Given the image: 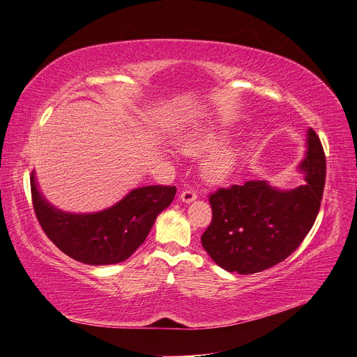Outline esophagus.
I'll return each mask as SVG.
<instances>
[{"mask_svg": "<svg viewBox=\"0 0 357 357\" xmlns=\"http://www.w3.org/2000/svg\"><path fill=\"white\" fill-rule=\"evenodd\" d=\"M198 198V194L194 191V189H185V191L181 192V199L183 202H192Z\"/></svg>", "mask_w": 357, "mask_h": 357, "instance_id": "1", "label": "esophagus"}]
</instances>
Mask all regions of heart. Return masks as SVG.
<instances>
[{
    "label": "heart",
    "instance_id": "b5f03b06",
    "mask_svg": "<svg viewBox=\"0 0 357 357\" xmlns=\"http://www.w3.org/2000/svg\"><path fill=\"white\" fill-rule=\"evenodd\" d=\"M222 139H224V135L220 132H213V130L197 132L183 140L181 149L183 153L189 156H199L218 146L222 142ZM235 159H236V152L231 146H222L217 151L211 152L202 163L204 178L211 182L224 179L232 169Z\"/></svg>",
    "mask_w": 357,
    "mask_h": 357
}]
</instances>
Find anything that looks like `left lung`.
I'll use <instances>...</instances> for the list:
<instances>
[{
  "instance_id": "8db88e82",
  "label": "left lung",
  "mask_w": 357,
  "mask_h": 357,
  "mask_svg": "<svg viewBox=\"0 0 357 357\" xmlns=\"http://www.w3.org/2000/svg\"><path fill=\"white\" fill-rule=\"evenodd\" d=\"M307 148L300 165L305 183L291 191L248 181L209 195L212 220L201 243L220 267L238 274L263 271L303 243L317 218L326 182V156L313 129L307 133Z\"/></svg>"
}]
</instances>
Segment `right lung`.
<instances>
[{"label":"right lung","instance_id":"obj_1","mask_svg":"<svg viewBox=\"0 0 357 357\" xmlns=\"http://www.w3.org/2000/svg\"><path fill=\"white\" fill-rule=\"evenodd\" d=\"M31 199L38 224L64 254L90 266L117 264L128 259L158 217L169 206L175 186L153 185L133 189L121 202L96 213H67L56 209L37 191L31 174Z\"/></svg>","mask_w":357,"mask_h":357}]
</instances>
